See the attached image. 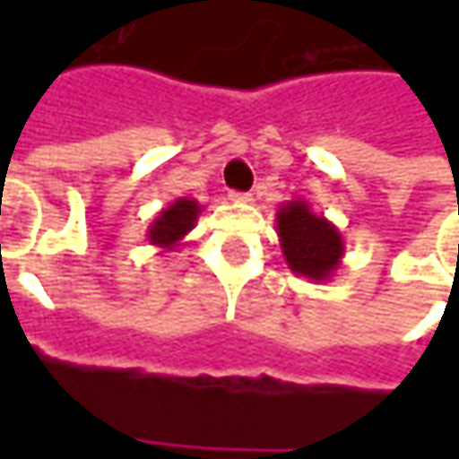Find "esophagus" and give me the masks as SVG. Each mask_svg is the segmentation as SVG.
<instances>
[{"label":"esophagus","mask_w":459,"mask_h":459,"mask_svg":"<svg viewBox=\"0 0 459 459\" xmlns=\"http://www.w3.org/2000/svg\"><path fill=\"white\" fill-rule=\"evenodd\" d=\"M230 199H232V202H238V204L253 202V199H250V194H242V191H230Z\"/></svg>","instance_id":"1"}]
</instances>
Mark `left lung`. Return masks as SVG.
I'll use <instances>...</instances> for the list:
<instances>
[{
	"label": "left lung",
	"instance_id": "obj_1",
	"mask_svg": "<svg viewBox=\"0 0 459 459\" xmlns=\"http://www.w3.org/2000/svg\"><path fill=\"white\" fill-rule=\"evenodd\" d=\"M275 232L283 257L296 275L322 283L340 271L344 255L342 235L326 217L314 214L304 199L278 206Z\"/></svg>",
	"mask_w": 459,
	"mask_h": 459
}]
</instances>
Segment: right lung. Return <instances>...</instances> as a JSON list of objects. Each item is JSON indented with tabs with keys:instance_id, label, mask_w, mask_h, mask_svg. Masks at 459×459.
Masks as SVG:
<instances>
[{
	"instance_id": "add662e5",
	"label": "right lung",
	"mask_w": 459,
	"mask_h": 459,
	"mask_svg": "<svg viewBox=\"0 0 459 459\" xmlns=\"http://www.w3.org/2000/svg\"><path fill=\"white\" fill-rule=\"evenodd\" d=\"M204 206L196 199L181 196L170 202L166 209L158 212V217L148 227V242L160 247L163 253H173L184 245V238L196 227V220Z\"/></svg>"
}]
</instances>
